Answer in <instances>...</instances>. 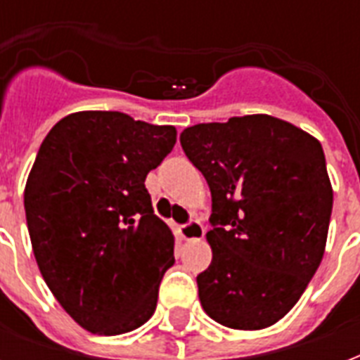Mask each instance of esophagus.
<instances>
[{"label":"esophagus","instance_id":"esophagus-1","mask_svg":"<svg viewBox=\"0 0 360 360\" xmlns=\"http://www.w3.org/2000/svg\"><path fill=\"white\" fill-rule=\"evenodd\" d=\"M205 236V230H203L202 222L198 220H191L186 224L181 226V237L185 240H200Z\"/></svg>","mask_w":360,"mask_h":360}]
</instances>
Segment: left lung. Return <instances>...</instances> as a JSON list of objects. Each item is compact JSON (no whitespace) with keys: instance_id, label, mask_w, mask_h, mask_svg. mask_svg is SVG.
<instances>
[{"instance_id":"1","label":"left lung","mask_w":360,"mask_h":360,"mask_svg":"<svg viewBox=\"0 0 360 360\" xmlns=\"http://www.w3.org/2000/svg\"><path fill=\"white\" fill-rule=\"evenodd\" d=\"M181 147L213 200V259L196 278L203 310L230 329L271 327L295 307L323 257L333 186L321 143L256 114L188 127Z\"/></svg>"}]
</instances>
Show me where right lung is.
I'll return each mask as SVG.
<instances>
[{
  "mask_svg": "<svg viewBox=\"0 0 360 360\" xmlns=\"http://www.w3.org/2000/svg\"><path fill=\"white\" fill-rule=\"evenodd\" d=\"M175 140L172 124L76 112L37 153L24 191L33 254L53 297L89 333L123 335L157 308L174 233L153 211L146 177Z\"/></svg>",
  "mask_w": 360,
  "mask_h": 360,
  "instance_id": "obj_1",
  "label": "right lung"
}]
</instances>
